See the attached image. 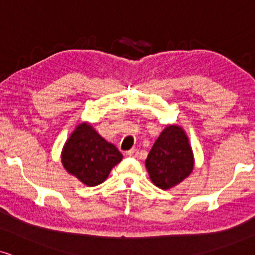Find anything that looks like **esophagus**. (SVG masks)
<instances>
[{"instance_id": "obj_1", "label": "esophagus", "mask_w": 255, "mask_h": 255, "mask_svg": "<svg viewBox=\"0 0 255 255\" xmlns=\"http://www.w3.org/2000/svg\"><path fill=\"white\" fill-rule=\"evenodd\" d=\"M126 154L129 155V157L135 158V157H137V154H139V149L131 148V149H129V151H128V152H126Z\"/></svg>"}]
</instances>
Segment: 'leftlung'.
Wrapping results in <instances>:
<instances>
[{
    "mask_svg": "<svg viewBox=\"0 0 255 255\" xmlns=\"http://www.w3.org/2000/svg\"><path fill=\"white\" fill-rule=\"evenodd\" d=\"M151 180L162 190L183 182L194 168V155L188 136L179 126L161 131L146 159Z\"/></svg>",
    "mask_w": 255,
    "mask_h": 255,
    "instance_id": "1",
    "label": "left lung"
}]
</instances>
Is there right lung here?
Instances as JSON below:
<instances>
[{"mask_svg": "<svg viewBox=\"0 0 255 255\" xmlns=\"http://www.w3.org/2000/svg\"><path fill=\"white\" fill-rule=\"evenodd\" d=\"M121 160L119 149L88 124L76 128L61 153V162L67 172L88 186L103 183L112 168Z\"/></svg>", "mask_w": 255, "mask_h": 255, "instance_id": "1", "label": "right lung"}]
</instances>
